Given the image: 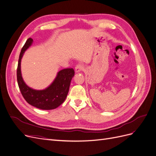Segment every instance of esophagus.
Masks as SVG:
<instances>
[{"label": "esophagus", "mask_w": 156, "mask_h": 156, "mask_svg": "<svg viewBox=\"0 0 156 156\" xmlns=\"http://www.w3.org/2000/svg\"><path fill=\"white\" fill-rule=\"evenodd\" d=\"M83 68H84L83 65L81 64H79L76 66H75V72L79 73L80 72H81V71L83 69Z\"/></svg>", "instance_id": "obj_1"}]
</instances>
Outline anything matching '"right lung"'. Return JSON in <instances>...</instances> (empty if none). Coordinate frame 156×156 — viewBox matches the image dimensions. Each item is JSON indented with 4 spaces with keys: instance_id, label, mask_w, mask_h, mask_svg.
<instances>
[{
    "instance_id": "1",
    "label": "right lung",
    "mask_w": 156,
    "mask_h": 156,
    "mask_svg": "<svg viewBox=\"0 0 156 156\" xmlns=\"http://www.w3.org/2000/svg\"><path fill=\"white\" fill-rule=\"evenodd\" d=\"M32 42L33 40L30 37L21 51L17 69L18 86L23 98L30 105L42 110L54 109L62 104L66 98L75 72L72 68L60 70L53 83L44 90H35L27 85L22 77L21 62L25 51L32 44Z\"/></svg>"
}]
</instances>
